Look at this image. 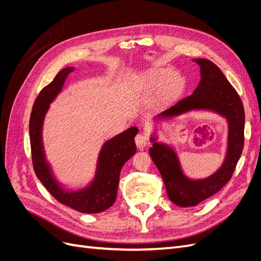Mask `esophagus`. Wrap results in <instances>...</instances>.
Masks as SVG:
<instances>
[{"label": "esophagus", "instance_id": "1", "mask_svg": "<svg viewBox=\"0 0 261 261\" xmlns=\"http://www.w3.org/2000/svg\"><path fill=\"white\" fill-rule=\"evenodd\" d=\"M135 143H136V145H137V147L139 149H143L149 143L148 136L146 135V134H144V133H139L138 135L136 136V138H135Z\"/></svg>", "mask_w": 261, "mask_h": 261}]
</instances>
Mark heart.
Wrapping results in <instances>:
<instances>
[{"label": "heart", "mask_w": 261, "mask_h": 261, "mask_svg": "<svg viewBox=\"0 0 261 261\" xmlns=\"http://www.w3.org/2000/svg\"><path fill=\"white\" fill-rule=\"evenodd\" d=\"M181 88L183 80L173 73L168 67H154L149 69L140 80V91L144 96H151L156 92V98L160 101H170L176 98Z\"/></svg>", "instance_id": "1"}]
</instances>
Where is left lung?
I'll return each mask as SVG.
<instances>
[{
  "mask_svg": "<svg viewBox=\"0 0 261 261\" xmlns=\"http://www.w3.org/2000/svg\"><path fill=\"white\" fill-rule=\"evenodd\" d=\"M200 66L201 81L193 94L165 110L159 117L170 118L192 110H209L224 116L228 123L227 152L225 160L216 173L203 179H189L180 169L174 150L151 137L149 149L163 178L170 200L179 207H193L217 194L232 178L244 148L245 112L243 102L234 87L220 68L209 60L195 59Z\"/></svg>",
  "mask_w": 261,
  "mask_h": 261,
  "instance_id": "left-lung-1",
  "label": "left lung"
}]
</instances>
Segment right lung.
I'll use <instances>...</instances> for the list:
<instances>
[{
    "label": "right lung",
    "mask_w": 261,
    "mask_h": 261,
    "mask_svg": "<svg viewBox=\"0 0 261 261\" xmlns=\"http://www.w3.org/2000/svg\"><path fill=\"white\" fill-rule=\"evenodd\" d=\"M74 67H66L38 94L29 121V135L33 165L37 177L59 202L83 213H99L115 202L120 173L125 162L136 153L135 136L138 128L130 127L106 141L98 158L97 172L92 183L76 192L63 189L52 175L45 161L42 146V124L51 102L62 90V87Z\"/></svg>",
    "instance_id": "right-lung-1"
}]
</instances>
